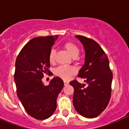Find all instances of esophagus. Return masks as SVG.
Instances as JSON below:
<instances>
[{
    "label": "esophagus",
    "instance_id": "34e87169",
    "mask_svg": "<svg viewBox=\"0 0 129 129\" xmlns=\"http://www.w3.org/2000/svg\"><path fill=\"white\" fill-rule=\"evenodd\" d=\"M63 83H64L65 86H67V85L69 84V82H68V81H66V80H64L63 81Z\"/></svg>",
    "mask_w": 129,
    "mask_h": 129
}]
</instances>
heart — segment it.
I'll list each match as a JSON object with an SVG mask.
<instances>
[{
    "label": "heart",
    "mask_w": 129,
    "mask_h": 129,
    "mask_svg": "<svg viewBox=\"0 0 129 129\" xmlns=\"http://www.w3.org/2000/svg\"><path fill=\"white\" fill-rule=\"evenodd\" d=\"M63 47L72 57H76L80 53V49L76 44L72 41H66L63 44ZM55 57V51L51 49L49 53V60L51 63H53ZM76 71L73 68L68 66H60L55 69L54 73L57 76L63 80H68L74 75Z\"/></svg>",
    "instance_id": "heart-1"
}]
</instances>
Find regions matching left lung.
I'll use <instances>...</instances> for the list:
<instances>
[{
	"label": "left lung",
	"instance_id": "8db88e82",
	"mask_svg": "<svg viewBox=\"0 0 129 129\" xmlns=\"http://www.w3.org/2000/svg\"><path fill=\"white\" fill-rule=\"evenodd\" d=\"M86 52L85 63L78 76L87 83L82 84L77 80L70 84L74 89L73 104L76 110L86 118H95L105 110L112 91V72L106 53L97 42L88 37L77 35Z\"/></svg>",
	"mask_w": 129,
	"mask_h": 129
}]
</instances>
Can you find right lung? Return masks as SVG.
Returning <instances> with one entry per match:
<instances>
[{
    "label": "right lung",
    "mask_w": 129,
    "mask_h": 129,
    "mask_svg": "<svg viewBox=\"0 0 129 129\" xmlns=\"http://www.w3.org/2000/svg\"><path fill=\"white\" fill-rule=\"evenodd\" d=\"M56 39V36L35 37L23 47L16 59L14 79L17 96L28 114L37 120L52 115L63 87L59 77H54L47 86L42 81L43 74L50 72L49 53Z\"/></svg>",
    "instance_id": "add662e5"
}]
</instances>
